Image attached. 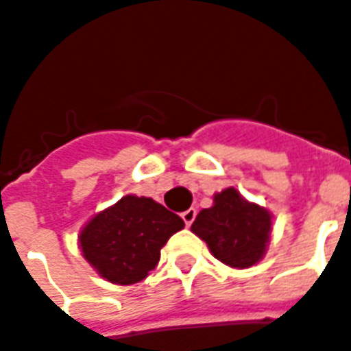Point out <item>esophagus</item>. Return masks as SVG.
Returning a JSON list of instances; mask_svg holds the SVG:
<instances>
[{
  "instance_id": "1",
  "label": "esophagus",
  "mask_w": 351,
  "mask_h": 351,
  "mask_svg": "<svg viewBox=\"0 0 351 351\" xmlns=\"http://www.w3.org/2000/svg\"><path fill=\"white\" fill-rule=\"evenodd\" d=\"M195 215H197L195 208H189V210H186V212H182V219H184V223H186V227H189V225L193 223Z\"/></svg>"
}]
</instances>
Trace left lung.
Instances as JSON below:
<instances>
[{
	"instance_id": "obj_1",
	"label": "left lung",
	"mask_w": 351,
	"mask_h": 351,
	"mask_svg": "<svg viewBox=\"0 0 351 351\" xmlns=\"http://www.w3.org/2000/svg\"><path fill=\"white\" fill-rule=\"evenodd\" d=\"M210 253L230 268H251L266 255L271 234V214L245 201L234 188L215 193L214 204L202 208L191 225Z\"/></svg>"
}]
</instances>
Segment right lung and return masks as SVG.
I'll return each mask as SVG.
<instances>
[{
	"label": "right lung",
	"instance_id": "obj_1",
	"mask_svg": "<svg viewBox=\"0 0 351 351\" xmlns=\"http://www.w3.org/2000/svg\"><path fill=\"white\" fill-rule=\"evenodd\" d=\"M182 228V219L160 202L126 195L82 228L80 249L100 277L126 287L156 268L163 245Z\"/></svg>",
	"mask_w": 351,
	"mask_h": 351
}]
</instances>
